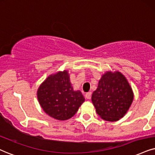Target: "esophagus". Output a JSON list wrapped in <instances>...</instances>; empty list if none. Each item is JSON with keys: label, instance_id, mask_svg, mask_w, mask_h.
<instances>
[{"label": "esophagus", "instance_id": "esophagus-1", "mask_svg": "<svg viewBox=\"0 0 155 155\" xmlns=\"http://www.w3.org/2000/svg\"><path fill=\"white\" fill-rule=\"evenodd\" d=\"M91 92H88V93H87L85 94L86 99H91Z\"/></svg>", "mask_w": 155, "mask_h": 155}]
</instances>
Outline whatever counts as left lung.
I'll return each instance as SVG.
<instances>
[{
  "instance_id": "obj_1",
  "label": "left lung",
  "mask_w": 155,
  "mask_h": 155,
  "mask_svg": "<svg viewBox=\"0 0 155 155\" xmlns=\"http://www.w3.org/2000/svg\"><path fill=\"white\" fill-rule=\"evenodd\" d=\"M133 92L126 78L120 72L104 74L91 101L101 119L115 121L122 118L132 104Z\"/></svg>"
}]
</instances>
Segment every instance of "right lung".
Wrapping results in <instances>:
<instances>
[{"mask_svg": "<svg viewBox=\"0 0 155 155\" xmlns=\"http://www.w3.org/2000/svg\"><path fill=\"white\" fill-rule=\"evenodd\" d=\"M39 104L47 114L58 120L74 116L84 102L80 91H74L66 71L48 76L37 91Z\"/></svg>", "mask_w": 155, "mask_h": 155, "instance_id": "right-lung-1", "label": "right lung"}]
</instances>
